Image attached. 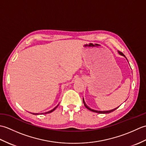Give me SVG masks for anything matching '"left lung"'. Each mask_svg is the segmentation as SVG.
Wrapping results in <instances>:
<instances>
[{"label":"left lung","mask_w":146,"mask_h":146,"mask_svg":"<svg viewBox=\"0 0 146 146\" xmlns=\"http://www.w3.org/2000/svg\"><path fill=\"white\" fill-rule=\"evenodd\" d=\"M119 53L120 54H121V55H122V56H125V55L123 54L122 52H120V51H119ZM126 58V57H125ZM83 104H84V105L85 106V107L87 108V109H88V110H90V111H94V112H96V113H110V112H112L113 111H114L115 110H116L117 108L119 107H117V108H114V109H112V110H107V111H99V110H94V109H92V108H89L87 105H86V104H85V101H84V100H83Z\"/></svg>","instance_id":"8db88e82"}]
</instances>
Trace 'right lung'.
Here are the masks:
<instances>
[{"label": "right lung", "instance_id": "1", "mask_svg": "<svg viewBox=\"0 0 146 146\" xmlns=\"http://www.w3.org/2000/svg\"><path fill=\"white\" fill-rule=\"evenodd\" d=\"M57 107H58V106H56V107L55 108H53V109H52V110H50V111H48V112H46L45 113H51V112H52V111H54V110L56 109V108H57ZM35 115H36V114H35Z\"/></svg>", "mask_w": 146, "mask_h": 146}]
</instances>
